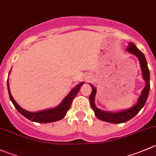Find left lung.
I'll list each match as a JSON object with an SVG mask.
<instances>
[{
  "label": "left lung",
  "instance_id": "8db88e82",
  "mask_svg": "<svg viewBox=\"0 0 156 156\" xmlns=\"http://www.w3.org/2000/svg\"><path fill=\"white\" fill-rule=\"evenodd\" d=\"M126 50L130 53L134 55L139 59L140 65L141 70H142V75L144 81L146 82V86L144 90L142 91L140 96L138 98L137 104L133 106L131 108L128 110H122V111L116 112V113H112V112H106L103 110H99L97 108L94 104V97L96 94V89L90 83L91 88H92V91L89 96L90 104H91V108L94 110V114L96 117L102 121L107 122L113 123V124H119V123L126 122L128 121L133 117L135 116L137 114L139 113L140 110L144 107V104L148 98L149 92H150V70H149L148 66H147V62L146 60V58L144 53L140 50L137 49V46L132 43H128V46L127 47Z\"/></svg>",
  "mask_w": 156,
  "mask_h": 156
}]
</instances>
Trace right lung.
Here are the masks:
<instances>
[{
  "instance_id": "1",
  "label": "right lung",
  "mask_w": 156,
  "mask_h": 156,
  "mask_svg": "<svg viewBox=\"0 0 156 156\" xmlns=\"http://www.w3.org/2000/svg\"><path fill=\"white\" fill-rule=\"evenodd\" d=\"M10 73V71H9ZM83 85V83H80L77 86H75L74 88L72 89L70 92L65 98L62 102L59 104L58 107H55L52 109H49V110H42V111L39 112H29L27 110H24L23 108L20 107L16 101L14 100L12 98V94L10 93V90H9V83H8L7 80V89L8 92H9V98H10L11 101L13 104L14 107H16L17 110L22 114V115L27 118L28 119L31 120V121L39 123H49V122H53L58 121V120L62 119L66 115L67 112L68 111L69 109L70 108V105L73 101V98L75 96L78 94L79 91L81 89V86Z\"/></svg>"
}]
</instances>
